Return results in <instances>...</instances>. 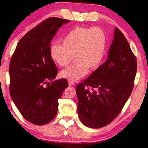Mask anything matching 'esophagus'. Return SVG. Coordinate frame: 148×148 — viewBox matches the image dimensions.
Returning a JSON list of instances; mask_svg holds the SVG:
<instances>
[{
  "instance_id": "34e87169",
  "label": "esophagus",
  "mask_w": 148,
  "mask_h": 148,
  "mask_svg": "<svg viewBox=\"0 0 148 148\" xmlns=\"http://www.w3.org/2000/svg\"><path fill=\"white\" fill-rule=\"evenodd\" d=\"M68 83H69V86H74V82H73V81H69Z\"/></svg>"
}]
</instances>
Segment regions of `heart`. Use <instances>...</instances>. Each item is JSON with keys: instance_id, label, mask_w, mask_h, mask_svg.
I'll return each instance as SVG.
<instances>
[{"instance_id": "1", "label": "heart", "mask_w": 148, "mask_h": 148, "mask_svg": "<svg viewBox=\"0 0 148 148\" xmlns=\"http://www.w3.org/2000/svg\"><path fill=\"white\" fill-rule=\"evenodd\" d=\"M107 38L99 27H77L69 31L62 39V45L54 44L49 48V56L55 64L66 67L76 59L73 64L61 72L62 77L76 81L88 71L95 70L104 58Z\"/></svg>"}]
</instances>
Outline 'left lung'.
Listing matches in <instances>:
<instances>
[{
  "label": "left lung",
  "mask_w": 148,
  "mask_h": 148,
  "mask_svg": "<svg viewBox=\"0 0 148 148\" xmlns=\"http://www.w3.org/2000/svg\"><path fill=\"white\" fill-rule=\"evenodd\" d=\"M136 72V56L123 34L115 28L108 60L76 86L82 123L99 128L114 120L131 95Z\"/></svg>",
  "instance_id": "8db88e82"
}]
</instances>
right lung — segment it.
I'll use <instances>...</instances> for the list:
<instances>
[{
	"label": "right lung",
	"instance_id": "right-lung-1",
	"mask_svg": "<svg viewBox=\"0 0 148 148\" xmlns=\"http://www.w3.org/2000/svg\"><path fill=\"white\" fill-rule=\"evenodd\" d=\"M70 20L52 17L28 32L18 42L9 64L10 95L23 118L36 125L54 119L58 100L68 86L54 80L58 69L49 56L50 42Z\"/></svg>",
	"mask_w": 148,
	"mask_h": 148
}]
</instances>
